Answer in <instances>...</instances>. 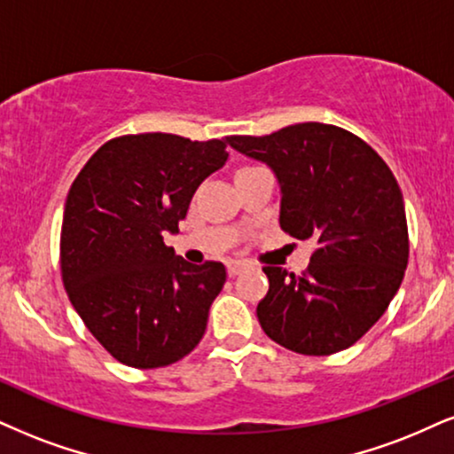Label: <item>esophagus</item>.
<instances>
[{
  "instance_id": "34e87169",
  "label": "esophagus",
  "mask_w": 454,
  "mask_h": 454,
  "mask_svg": "<svg viewBox=\"0 0 454 454\" xmlns=\"http://www.w3.org/2000/svg\"><path fill=\"white\" fill-rule=\"evenodd\" d=\"M244 270H246V262H242V261H229V262H227V273H229V278L239 276V273H242Z\"/></svg>"
}]
</instances>
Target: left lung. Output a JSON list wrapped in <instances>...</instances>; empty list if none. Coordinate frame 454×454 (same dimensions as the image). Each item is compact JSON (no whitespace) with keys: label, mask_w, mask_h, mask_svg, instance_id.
Instances as JSON below:
<instances>
[{"label":"left lung","mask_w":454,"mask_h":454,"mask_svg":"<svg viewBox=\"0 0 454 454\" xmlns=\"http://www.w3.org/2000/svg\"><path fill=\"white\" fill-rule=\"evenodd\" d=\"M227 143L273 168L282 187L279 225L316 246L301 276L262 267L270 290L256 307L261 328L303 356L347 349L383 316L408 265L394 172L354 132L320 121Z\"/></svg>","instance_id":"1"}]
</instances>
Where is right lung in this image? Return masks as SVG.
Listing matches in <instances>:
<instances>
[{"instance_id":"obj_1","label":"right lung","mask_w":454,"mask_h":454,"mask_svg":"<svg viewBox=\"0 0 454 454\" xmlns=\"http://www.w3.org/2000/svg\"><path fill=\"white\" fill-rule=\"evenodd\" d=\"M221 138L124 134L98 147L73 181L60 229L71 305L117 362L160 368L195 349L225 265H192L164 244L195 189L227 160Z\"/></svg>"}]
</instances>
